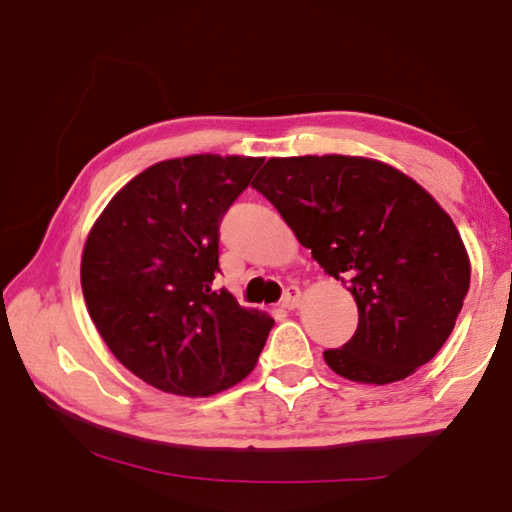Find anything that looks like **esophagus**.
Instances as JSON below:
<instances>
[{
    "instance_id": "34e87169",
    "label": "esophagus",
    "mask_w": 512,
    "mask_h": 512,
    "mask_svg": "<svg viewBox=\"0 0 512 512\" xmlns=\"http://www.w3.org/2000/svg\"><path fill=\"white\" fill-rule=\"evenodd\" d=\"M299 301H301V290H299L297 286H290V288L284 292V297H281V308L292 310V308L299 306Z\"/></svg>"
}]
</instances>
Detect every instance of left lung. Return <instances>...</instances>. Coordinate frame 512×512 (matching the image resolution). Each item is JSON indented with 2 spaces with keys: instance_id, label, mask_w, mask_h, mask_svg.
I'll list each match as a JSON object with an SVG mask.
<instances>
[{
  "instance_id": "obj_1",
  "label": "left lung",
  "mask_w": 512,
  "mask_h": 512,
  "mask_svg": "<svg viewBox=\"0 0 512 512\" xmlns=\"http://www.w3.org/2000/svg\"><path fill=\"white\" fill-rule=\"evenodd\" d=\"M253 187L350 290L358 328L325 363L356 383L407 378L440 352L471 281L462 237L420 184L378 160L270 158Z\"/></svg>"
}]
</instances>
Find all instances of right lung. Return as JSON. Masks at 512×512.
Segmentation results:
<instances>
[{"label": "right lung", "mask_w": 512, "mask_h": 512, "mask_svg": "<svg viewBox=\"0 0 512 512\" xmlns=\"http://www.w3.org/2000/svg\"><path fill=\"white\" fill-rule=\"evenodd\" d=\"M264 158L189 156L118 191L83 248L81 288L112 354L145 383L211 396L246 378L275 321L215 288L220 224Z\"/></svg>", "instance_id": "obj_1"}]
</instances>
